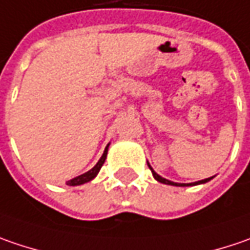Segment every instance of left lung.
<instances>
[{
    "mask_svg": "<svg viewBox=\"0 0 250 250\" xmlns=\"http://www.w3.org/2000/svg\"><path fill=\"white\" fill-rule=\"evenodd\" d=\"M149 168L152 170V174H153V177H155L157 181H160V183H163V184H170V186H180V187H186V186H195V184H201V183H207V181L211 180V177H209V179H204V180L197 181V183H190V184H183V183H181V184H180V183H173V181L166 180V179L160 177V176H159L157 173H155V170L150 167V166H149Z\"/></svg>",
    "mask_w": 250,
    "mask_h": 250,
    "instance_id": "left-lung-1",
    "label": "left lung"
}]
</instances>
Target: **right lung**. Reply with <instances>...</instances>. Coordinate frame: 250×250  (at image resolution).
<instances>
[{
    "instance_id": "obj_1",
    "label": "right lung",
    "mask_w": 250,
    "mask_h": 250,
    "mask_svg": "<svg viewBox=\"0 0 250 250\" xmlns=\"http://www.w3.org/2000/svg\"><path fill=\"white\" fill-rule=\"evenodd\" d=\"M106 152H108V145H106L105 150H104V153H103V156L101 159L98 160V163L94 166L91 170H88L87 173H84L82 176H79V177H76V179H73V180L67 181V186H80V184H84V183H87V181L93 180L94 177L98 174V171H100V168L103 167V165H104V162H105L106 159Z\"/></svg>"
}]
</instances>
